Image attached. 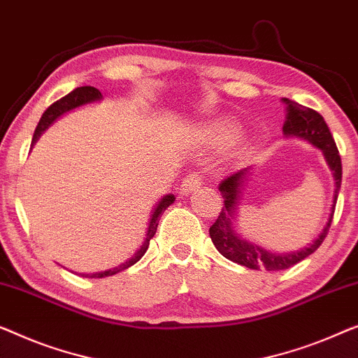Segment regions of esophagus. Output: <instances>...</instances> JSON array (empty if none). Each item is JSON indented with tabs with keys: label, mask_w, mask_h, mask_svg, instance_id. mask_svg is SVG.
<instances>
[{
	"label": "esophagus",
	"mask_w": 358,
	"mask_h": 358,
	"mask_svg": "<svg viewBox=\"0 0 358 358\" xmlns=\"http://www.w3.org/2000/svg\"><path fill=\"white\" fill-rule=\"evenodd\" d=\"M200 185H201L200 174L199 173H192V174L187 176V178H184L179 190H180V194H182V195H187V194H190V192H194V190L199 189Z\"/></svg>",
	"instance_id": "34e87169"
}]
</instances>
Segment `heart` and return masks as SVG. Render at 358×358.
<instances>
[{
	"label": "heart",
	"mask_w": 358,
	"mask_h": 358,
	"mask_svg": "<svg viewBox=\"0 0 358 358\" xmlns=\"http://www.w3.org/2000/svg\"><path fill=\"white\" fill-rule=\"evenodd\" d=\"M236 132H237L236 124L231 122V121H226V119H224V121L215 122L213 126L208 129L210 138L213 142H216V143H227V142H231L232 138H234Z\"/></svg>",
	"instance_id": "b5f03b06"
}]
</instances>
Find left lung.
<instances>
[{
    "instance_id": "left-lung-1",
    "label": "left lung",
    "mask_w": 358,
    "mask_h": 358,
    "mask_svg": "<svg viewBox=\"0 0 358 358\" xmlns=\"http://www.w3.org/2000/svg\"><path fill=\"white\" fill-rule=\"evenodd\" d=\"M286 105V122H284L282 131L286 136H295L302 137L308 141L315 147L323 152L326 163L329 164L331 171L334 174L336 180V190H334V205L331 208L329 220L326 222L324 229L320 232V236L308 247L302 248V250L292 252V253H274L265 250V248L257 245L250 241L243 239L237 231L234 229V216L237 213V205H239V195L241 187L245 182V174L248 168H243L237 173H232L226 176L220 182V192L224 199V206H222L217 220L210 227V237L213 241L215 247L222 257L227 260L237 263L250 269H266V271H281V269H287L303 258L317 250V248L323 243L324 237L328 236V231L331 227V221H333L336 200H338V194L341 189V180H343V163H341L339 150L336 147V142L333 136H331L329 127L326 126L323 116L315 110L305 108L299 103H295L289 98H282L281 100Z\"/></svg>"
}]
</instances>
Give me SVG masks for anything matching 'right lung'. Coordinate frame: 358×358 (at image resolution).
Masks as SVG:
<instances>
[{"label": "right lung", "mask_w": 358, "mask_h": 358, "mask_svg": "<svg viewBox=\"0 0 358 358\" xmlns=\"http://www.w3.org/2000/svg\"><path fill=\"white\" fill-rule=\"evenodd\" d=\"M101 98V93L95 87H79V89H74L71 93H67L66 96L59 98L58 101H55L53 105H50L46 108V111L41 115L40 121H38V126L35 129L34 132V138H32V145L38 141L40 134L45 131L46 127L50 126L51 122L55 121L56 117H59L61 115H64L66 111H71L74 110V108L80 106V105H85V103H90V101H96ZM176 200V196L173 194L169 195H164L162 200L158 201L157 208L153 210V215L150 217V224H148V231H147V237H145V242L142 243V247L138 248V250L134 253V255L129 258L126 263H122V265H119L113 269H108V271H103V273H95V274H82V276L85 278H105V276H113V274H116L119 271H124V269H127L129 266H132L134 263H137L141 258L143 257V253L147 252V248L150 245V239L155 236V232H157V227H158V221H159V216L164 210L168 208V206L173 203Z\"/></svg>", "instance_id": "obj_1"}]
</instances>
